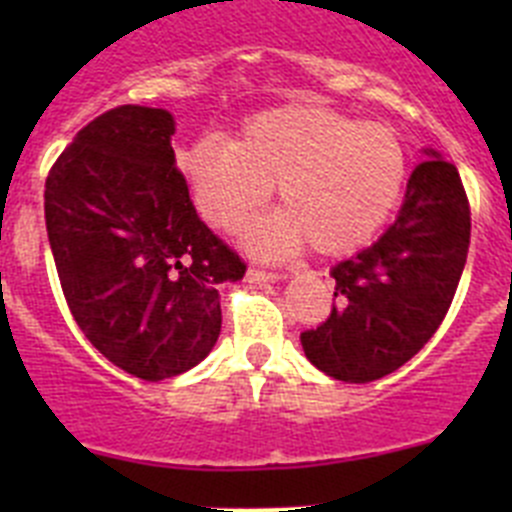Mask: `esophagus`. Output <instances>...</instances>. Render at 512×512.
<instances>
[{
	"label": "esophagus",
	"mask_w": 512,
	"mask_h": 512,
	"mask_svg": "<svg viewBox=\"0 0 512 512\" xmlns=\"http://www.w3.org/2000/svg\"><path fill=\"white\" fill-rule=\"evenodd\" d=\"M246 279L253 284H269V282H279V279H282V274H277V271L259 269V266H251L246 274Z\"/></svg>",
	"instance_id": "1"
}]
</instances>
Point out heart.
Wrapping results in <instances>:
<instances>
[{
	"instance_id": "heart-1",
	"label": "heart",
	"mask_w": 512,
	"mask_h": 512,
	"mask_svg": "<svg viewBox=\"0 0 512 512\" xmlns=\"http://www.w3.org/2000/svg\"><path fill=\"white\" fill-rule=\"evenodd\" d=\"M182 171L200 210L225 230L259 210L277 184L282 210L251 225L253 251H292L307 241L330 256L387 223L408 179V151L387 125L284 104L253 115L235 140L192 143Z\"/></svg>"
}]
</instances>
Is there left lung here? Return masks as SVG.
<instances>
[{"instance_id": "left-lung-1", "label": "left lung", "mask_w": 512, "mask_h": 512, "mask_svg": "<svg viewBox=\"0 0 512 512\" xmlns=\"http://www.w3.org/2000/svg\"><path fill=\"white\" fill-rule=\"evenodd\" d=\"M472 212L454 164L420 161L395 223L330 269L333 310L300 333L305 356L341 382H374L413 359L443 323L467 264Z\"/></svg>"}]
</instances>
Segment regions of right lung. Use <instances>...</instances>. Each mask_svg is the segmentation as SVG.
I'll list each match as a JSON object with an SVG mask.
<instances>
[{
    "label": "right lung",
    "mask_w": 512,
    "mask_h": 512,
    "mask_svg": "<svg viewBox=\"0 0 512 512\" xmlns=\"http://www.w3.org/2000/svg\"><path fill=\"white\" fill-rule=\"evenodd\" d=\"M174 117L122 104L76 133L45 179V228L81 333L146 382L200 364L220 336L223 282L246 261L200 220L176 169Z\"/></svg>",
    "instance_id": "1"
}]
</instances>
